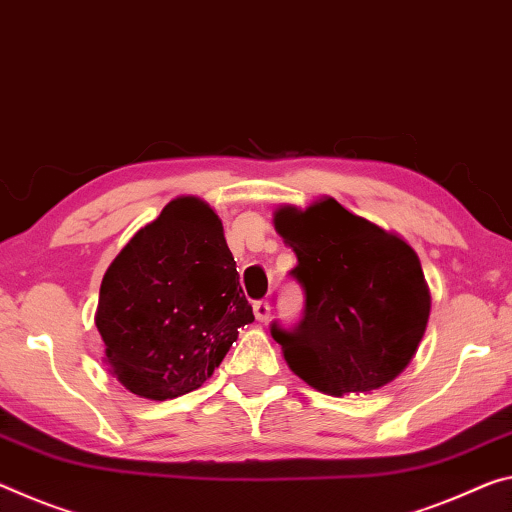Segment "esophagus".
<instances>
[{"label":"esophagus","mask_w":512,"mask_h":512,"mask_svg":"<svg viewBox=\"0 0 512 512\" xmlns=\"http://www.w3.org/2000/svg\"><path fill=\"white\" fill-rule=\"evenodd\" d=\"M253 312H255L257 321H266V319H269V314H271V305L266 303V300H255Z\"/></svg>","instance_id":"esophagus-1"}]
</instances>
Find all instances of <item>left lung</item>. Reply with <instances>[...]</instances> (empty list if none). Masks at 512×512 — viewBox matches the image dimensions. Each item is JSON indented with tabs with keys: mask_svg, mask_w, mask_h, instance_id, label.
Returning <instances> with one entry per match:
<instances>
[{
	"mask_svg": "<svg viewBox=\"0 0 512 512\" xmlns=\"http://www.w3.org/2000/svg\"><path fill=\"white\" fill-rule=\"evenodd\" d=\"M305 294L294 328L271 323L291 371L319 392H371L399 376L424 337L431 294L408 243L326 198L275 212Z\"/></svg>",
	"mask_w": 512,
	"mask_h": 512,
	"instance_id": "left-lung-1",
	"label": "left lung"
}]
</instances>
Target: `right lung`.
<instances>
[{"instance_id":"right-lung-1","label":"right lung","mask_w":512,"mask_h":512,"mask_svg":"<svg viewBox=\"0 0 512 512\" xmlns=\"http://www.w3.org/2000/svg\"><path fill=\"white\" fill-rule=\"evenodd\" d=\"M253 321L223 223L198 198L170 200L129 239L95 314L111 373L152 401L198 389Z\"/></svg>"}]
</instances>
